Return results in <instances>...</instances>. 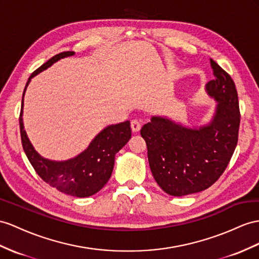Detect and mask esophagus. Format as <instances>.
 Segmentation results:
<instances>
[{
  "mask_svg": "<svg viewBox=\"0 0 259 259\" xmlns=\"http://www.w3.org/2000/svg\"><path fill=\"white\" fill-rule=\"evenodd\" d=\"M131 129H132V132L137 134V132H139L141 129V122L137 120V119H134V120L131 121Z\"/></svg>",
  "mask_w": 259,
  "mask_h": 259,
  "instance_id": "obj_1",
  "label": "esophagus"
}]
</instances>
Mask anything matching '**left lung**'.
<instances>
[{
	"label": "left lung",
	"instance_id": "left-lung-1",
	"mask_svg": "<svg viewBox=\"0 0 259 259\" xmlns=\"http://www.w3.org/2000/svg\"><path fill=\"white\" fill-rule=\"evenodd\" d=\"M214 79L205 92L218 103L207 124L189 128L167 117L153 116L141 129L150 168L165 193L182 197L213 185L227 168L237 144L238 97L233 79L211 59Z\"/></svg>",
	"mask_w": 259,
	"mask_h": 259
}]
</instances>
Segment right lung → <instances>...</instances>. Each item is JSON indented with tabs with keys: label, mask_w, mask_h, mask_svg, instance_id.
Masks as SVG:
<instances>
[{
	"label": "right lung",
	"mask_w": 259,
	"mask_h": 259,
	"mask_svg": "<svg viewBox=\"0 0 259 259\" xmlns=\"http://www.w3.org/2000/svg\"><path fill=\"white\" fill-rule=\"evenodd\" d=\"M74 51H65L56 55L30 75L23 93L19 128L23 149L41 180L61 193L85 198L98 193L109 181L114 169L116 153L127 144L131 138L130 121L110 124L104 128L93 139L88 149L66 161H52L39 154L29 141L23 122L24 95L30 79L60 59L74 56Z\"/></svg>",
	"instance_id": "1"
}]
</instances>
